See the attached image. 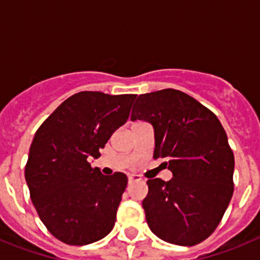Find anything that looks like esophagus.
<instances>
[{
	"label": "esophagus",
	"mask_w": 260,
	"mask_h": 260,
	"mask_svg": "<svg viewBox=\"0 0 260 260\" xmlns=\"http://www.w3.org/2000/svg\"><path fill=\"white\" fill-rule=\"evenodd\" d=\"M139 181H142L141 176H138V174H130L128 176V182L133 183V182H139Z\"/></svg>",
	"instance_id": "esophagus-1"
}]
</instances>
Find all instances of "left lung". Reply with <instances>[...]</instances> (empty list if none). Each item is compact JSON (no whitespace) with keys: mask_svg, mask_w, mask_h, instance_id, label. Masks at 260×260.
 <instances>
[{"mask_svg":"<svg viewBox=\"0 0 260 260\" xmlns=\"http://www.w3.org/2000/svg\"><path fill=\"white\" fill-rule=\"evenodd\" d=\"M153 126V157L167 158L173 177L147 181L143 206L153 234L194 246L210 237L233 195L234 155L224 127L208 108L178 89L139 95L132 121Z\"/></svg>","mask_w":260,"mask_h":260,"instance_id":"obj_1","label":"left lung"}]
</instances>
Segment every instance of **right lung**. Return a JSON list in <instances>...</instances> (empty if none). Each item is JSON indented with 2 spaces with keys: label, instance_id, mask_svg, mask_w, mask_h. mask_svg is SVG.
<instances>
[{
  "label": "right lung",
  "instance_id": "obj_1",
  "mask_svg": "<svg viewBox=\"0 0 260 260\" xmlns=\"http://www.w3.org/2000/svg\"><path fill=\"white\" fill-rule=\"evenodd\" d=\"M135 98L82 91L38 128L24 176L39 217L57 240L82 246L113 229L127 177L104 176L88 160L100 157L99 150L127 121Z\"/></svg>",
  "mask_w": 260,
  "mask_h": 260
}]
</instances>
